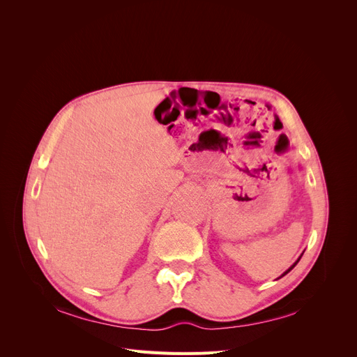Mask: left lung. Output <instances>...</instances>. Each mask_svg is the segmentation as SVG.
<instances>
[{"label":"left lung","instance_id":"8db88e82","mask_svg":"<svg viewBox=\"0 0 357 357\" xmlns=\"http://www.w3.org/2000/svg\"><path fill=\"white\" fill-rule=\"evenodd\" d=\"M301 256H303V255H301ZM301 256H299V259H301ZM299 259H298V260H296V261H295V264H294V265H292V266H291V268H289V269H288V271H287V272H285V273H284V275H282V276H285V275H287V273H288V272H291V271H292V269H294V268H295V265H296V264H298V261H299ZM282 276H280V278H282Z\"/></svg>","mask_w":357,"mask_h":357}]
</instances>
